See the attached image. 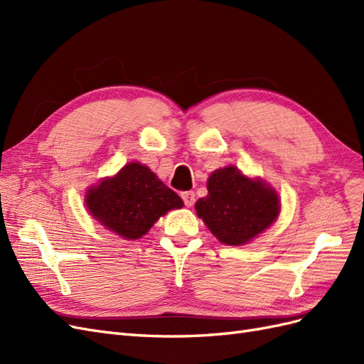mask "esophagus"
Returning a JSON list of instances; mask_svg holds the SVG:
<instances>
[{
  "mask_svg": "<svg viewBox=\"0 0 364 364\" xmlns=\"http://www.w3.org/2000/svg\"><path fill=\"white\" fill-rule=\"evenodd\" d=\"M181 197L183 199L185 206L191 208V206L194 205V200H196V194H194V191H183V193H181Z\"/></svg>",
  "mask_w": 364,
  "mask_h": 364,
  "instance_id": "esophagus-1",
  "label": "esophagus"
}]
</instances>
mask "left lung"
Masks as SVG:
<instances>
[{"instance_id":"left-lung-1","label":"left lung","mask_w":364,"mask_h":364,"mask_svg":"<svg viewBox=\"0 0 364 364\" xmlns=\"http://www.w3.org/2000/svg\"><path fill=\"white\" fill-rule=\"evenodd\" d=\"M206 185L208 196L196 202L197 215L228 246L247 245L279 215L277 191L232 165L213 171Z\"/></svg>"}]
</instances>
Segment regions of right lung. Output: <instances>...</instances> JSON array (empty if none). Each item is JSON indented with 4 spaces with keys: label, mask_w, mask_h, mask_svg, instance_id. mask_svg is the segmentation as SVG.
Masks as SVG:
<instances>
[{
    "label": "right lung",
    "mask_w": 364,
    "mask_h": 364,
    "mask_svg": "<svg viewBox=\"0 0 364 364\" xmlns=\"http://www.w3.org/2000/svg\"><path fill=\"white\" fill-rule=\"evenodd\" d=\"M85 203L98 223L124 240L141 238L159 217L183 206L181 197L139 162L90 186Z\"/></svg>",
    "instance_id": "1"
}]
</instances>
